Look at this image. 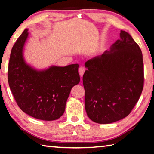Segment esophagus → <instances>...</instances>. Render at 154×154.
Masks as SVG:
<instances>
[{
    "instance_id": "esophagus-1",
    "label": "esophagus",
    "mask_w": 154,
    "mask_h": 154,
    "mask_svg": "<svg viewBox=\"0 0 154 154\" xmlns=\"http://www.w3.org/2000/svg\"><path fill=\"white\" fill-rule=\"evenodd\" d=\"M85 70H86V68H84V67H83V66L79 67V73L80 76H81V77L83 76V75H84V72H85Z\"/></svg>"
}]
</instances>
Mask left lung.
<instances>
[{
  "label": "left lung",
  "mask_w": 154,
  "mask_h": 154,
  "mask_svg": "<svg viewBox=\"0 0 154 154\" xmlns=\"http://www.w3.org/2000/svg\"><path fill=\"white\" fill-rule=\"evenodd\" d=\"M85 66L84 105L90 119L105 124L128 115L144 86L142 53L131 35L121 31L110 51L87 60Z\"/></svg>",
  "instance_id": "obj_1"
}]
</instances>
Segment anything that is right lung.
Wrapping results in <instances>:
<instances>
[{
	"mask_svg": "<svg viewBox=\"0 0 154 154\" xmlns=\"http://www.w3.org/2000/svg\"><path fill=\"white\" fill-rule=\"evenodd\" d=\"M28 35V29H25L12 47L8 72L10 90L17 105L26 114L43 121L58 119L64 113L71 88L80 81L79 65L34 70L23 58Z\"/></svg>",
	"mask_w": 154,
	"mask_h": 154,
	"instance_id": "1",
	"label": "right lung"
}]
</instances>
